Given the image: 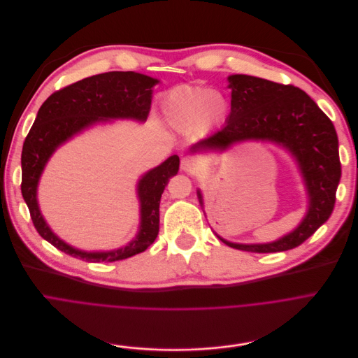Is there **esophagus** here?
I'll return each instance as SVG.
<instances>
[{
	"mask_svg": "<svg viewBox=\"0 0 358 358\" xmlns=\"http://www.w3.org/2000/svg\"><path fill=\"white\" fill-rule=\"evenodd\" d=\"M197 165H199V161L192 158V157H185L180 161V168L185 172H193L197 168Z\"/></svg>",
	"mask_w": 358,
	"mask_h": 358,
	"instance_id": "esophagus-1",
	"label": "esophagus"
}]
</instances>
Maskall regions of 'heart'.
<instances>
[{
    "label": "heart",
    "mask_w": 358,
    "mask_h": 358,
    "mask_svg": "<svg viewBox=\"0 0 358 358\" xmlns=\"http://www.w3.org/2000/svg\"><path fill=\"white\" fill-rule=\"evenodd\" d=\"M164 113L173 128L189 131L199 124L213 127L223 122L229 114V101L220 92L183 85L166 94Z\"/></svg>",
    "instance_id": "b5f03b06"
}]
</instances>
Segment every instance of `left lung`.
Here are the masks:
<instances>
[{
	"label": "left lung",
	"instance_id": "obj_1",
	"mask_svg": "<svg viewBox=\"0 0 358 358\" xmlns=\"http://www.w3.org/2000/svg\"><path fill=\"white\" fill-rule=\"evenodd\" d=\"M231 113L227 124L192 147L197 151H224L248 139L272 141L287 148L302 172L309 208L302 223L289 234L268 244H236L219 237L231 248L250 252L288 251L306 241L327 222L336 203L341 176L338 141L333 122L301 89L271 80L233 75ZM203 207V197L197 190Z\"/></svg>",
	"mask_w": 358,
	"mask_h": 358
}]
</instances>
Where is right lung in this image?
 <instances>
[{
  "label": "right lung",
  "mask_w": 358,
  "mask_h": 358,
  "mask_svg": "<svg viewBox=\"0 0 358 358\" xmlns=\"http://www.w3.org/2000/svg\"><path fill=\"white\" fill-rule=\"evenodd\" d=\"M157 79L135 71H108L86 78L50 94L41 106L22 147L21 192L36 231L57 250L90 262H114L145 251L159 233V203L169 179L179 171L172 155L138 182L141 223L136 237L122 248L87 252L62 241L42 217L36 189L43 168L59 145L85 128L111 118L147 121Z\"/></svg>",
  "instance_id": "1"
}]
</instances>
